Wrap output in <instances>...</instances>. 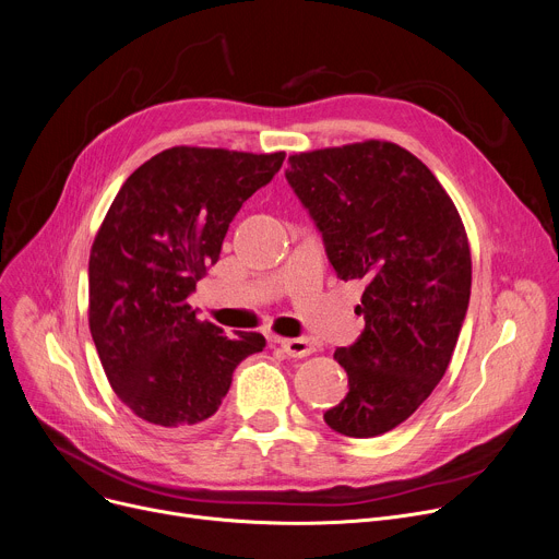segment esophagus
<instances>
[{
    "mask_svg": "<svg viewBox=\"0 0 559 559\" xmlns=\"http://www.w3.org/2000/svg\"><path fill=\"white\" fill-rule=\"evenodd\" d=\"M275 342L290 358H307L316 352L313 342H309L307 337H277Z\"/></svg>",
    "mask_w": 559,
    "mask_h": 559,
    "instance_id": "1",
    "label": "esophagus"
}]
</instances>
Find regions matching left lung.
<instances>
[{"label": "left lung", "mask_w": 559, "mask_h": 559, "mask_svg": "<svg viewBox=\"0 0 559 559\" xmlns=\"http://www.w3.org/2000/svg\"><path fill=\"white\" fill-rule=\"evenodd\" d=\"M288 163L337 277L365 282V329L333 354L349 392L324 420L345 437H380L425 403L452 360L472 284L465 226L432 171L396 143L371 139Z\"/></svg>", "instance_id": "1"}]
</instances>
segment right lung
Returning <instances> with one entry per match:
<instances>
[{"label":"right lung","instance_id":"1","mask_svg":"<svg viewBox=\"0 0 559 559\" xmlns=\"http://www.w3.org/2000/svg\"><path fill=\"white\" fill-rule=\"evenodd\" d=\"M284 152L169 147L109 205L90 254V329L116 396L160 432L181 435L219 409L235 367L266 347L201 322L188 295L219 260L241 203Z\"/></svg>","mask_w":559,"mask_h":559}]
</instances>
